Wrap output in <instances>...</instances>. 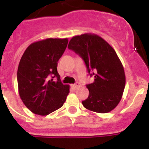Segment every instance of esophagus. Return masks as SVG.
<instances>
[{
    "instance_id": "esophagus-1",
    "label": "esophagus",
    "mask_w": 149,
    "mask_h": 149,
    "mask_svg": "<svg viewBox=\"0 0 149 149\" xmlns=\"http://www.w3.org/2000/svg\"><path fill=\"white\" fill-rule=\"evenodd\" d=\"M72 88H77L79 86H80V84H79V82H76L74 85H72Z\"/></svg>"
}]
</instances>
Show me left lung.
I'll return each instance as SVG.
<instances>
[{
  "label": "left lung",
  "instance_id": "obj_1",
  "mask_svg": "<svg viewBox=\"0 0 149 149\" xmlns=\"http://www.w3.org/2000/svg\"><path fill=\"white\" fill-rule=\"evenodd\" d=\"M68 48L84 60L94 82L86 86L88 98L82 104L96 113H108L118 105L126 84L124 69L116 51L102 37L92 33L73 36Z\"/></svg>",
  "mask_w": 149,
  "mask_h": 149
}]
</instances>
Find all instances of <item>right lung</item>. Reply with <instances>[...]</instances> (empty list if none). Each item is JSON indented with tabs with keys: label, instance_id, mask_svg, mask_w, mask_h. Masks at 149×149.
<instances>
[{
	"label": "right lung",
	"instance_id": "right-lung-1",
	"mask_svg": "<svg viewBox=\"0 0 149 149\" xmlns=\"http://www.w3.org/2000/svg\"><path fill=\"white\" fill-rule=\"evenodd\" d=\"M67 43V38H45L31 44L22 54L17 70L19 95L32 113L45 116L66 102L70 86L61 83L57 67Z\"/></svg>",
	"mask_w": 149,
	"mask_h": 149
}]
</instances>
